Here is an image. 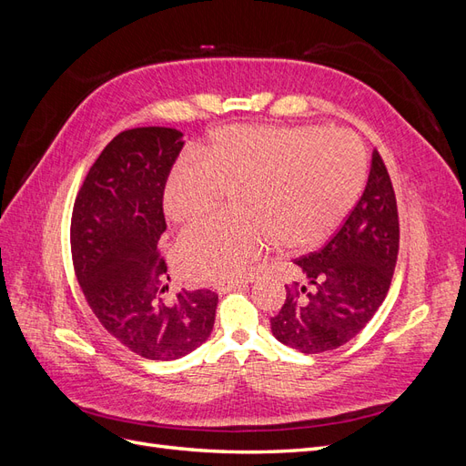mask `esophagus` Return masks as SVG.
I'll return each mask as SVG.
<instances>
[{
    "label": "esophagus",
    "mask_w": 466,
    "mask_h": 466,
    "mask_svg": "<svg viewBox=\"0 0 466 466\" xmlns=\"http://www.w3.org/2000/svg\"><path fill=\"white\" fill-rule=\"evenodd\" d=\"M247 286H248V281H245V279H241V281H228V284H218L216 291L219 295H225V293H231V291L241 289V288H247Z\"/></svg>",
    "instance_id": "esophagus-1"
}]
</instances>
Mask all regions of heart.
Listing matches in <instances>:
<instances>
[{
	"instance_id": "1",
	"label": "heart",
	"mask_w": 466,
	"mask_h": 466,
	"mask_svg": "<svg viewBox=\"0 0 466 466\" xmlns=\"http://www.w3.org/2000/svg\"><path fill=\"white\" fill-rule=\"evenodd\" d=\"M363 178V149L344 132L279 126L216 132L200 161L180 163L168 175L163 214L173 225H190L231 192L235 218L182 235L180 270L216 284L241 276L270 241L279 250L315 248L354 208Z\"/></svg>"
}]
</instances>
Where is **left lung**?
<instances>
[{
  "label": "left lung",
  "mask_w": 466,
  "mask_h": 466,
  "mask_svg": "<svg viewBox=\"0 0 466 466\" xmlns=\"http://www.w3.org/2000/svg\"><path fill=\"white\" fill-rule=\"evenodd\" d=\"M397 255V198L387 167L373 151L368 185L342 228L320 250L295 260L303 284L288 291L270 319L276 340L303 354L350 342L387 298Z\"/></svg>",
  "instance_id": "obj_1"
}]
</instances>
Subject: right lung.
<instances>
[{"instance_id":"obj_1","label":"right lung","mask_w":466,"mask_h":466,"mask_svg":"<svg viewBox=\"0 0 466 466\" xmlns=\"http://www.w3.org/2000/svg\"><path fill=\"white\" fill-rule=\"evenodd\" d=\"M185 146L173 128L118 134L98 155L72 216L76 276L91 311L134 354L171 361L214 330L218 295L180 291L165 301L167 264L157 243L167 229L163 188Z\"/></svg>"}]
</instances>
